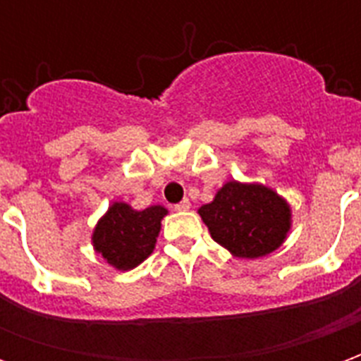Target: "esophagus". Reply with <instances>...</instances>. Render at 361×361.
Instances as JSON below:
<instances>
[{
    "instance_id": "obj_1",
    "label": "esophagus",
    "mask_w": 361,
    "mask_h": 361,
    "mask_svg": "<svg viewBox=\"0 0 361 361\" xmlns=\"http://www.w3.org/2000/svg\"><path fill=\"white\" fill-rule=\"evenodd\" d=\"M173 209H176V211H180V212H185V211H189V209H191V203H189L188 199H183V201L176 204Z\"/></svg>"
}]
</instances>
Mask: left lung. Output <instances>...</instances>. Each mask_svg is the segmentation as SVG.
Listing matches in <instances>:
<instances>
[{
    "mask_svg": "<svg viewBox=\"0 0 361 361\" xmlns=\"http://www.w3.org/2000/svg\"><path fill=\"white\" fill-rule=\"evenodd\" d=\"M199 216L214 242L238 259H261L286 242L292 230V207L263 183L230 180L216 191Z\"/></svg>",
    "mask_w": 361,
    "mask_h": 361,
    "instance_id": "8db88e82",
    "label": "left lung"
}]
</instances>
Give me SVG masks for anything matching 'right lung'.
Here are the masks:
<instances>
[{"label":"right lung","mask_w":361,"mask_h":361,"mask_svg":"<svg viewBox=\"0 0 361 361\" xmlns=\"http://www.w3.org/2000/svg\"><path fill=\"white\" fill-rule=\"evenodd\" d=\"M168 209L150 204L137 211L126 201H114L96 222L90 242L100 257L116 271H133L157 247V238Z\"/></svg>","instance_id":"obj_1"}]
</instances>
